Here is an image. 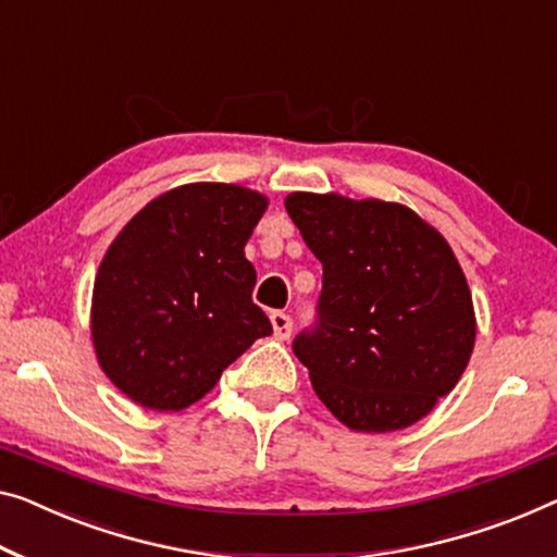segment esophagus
I'll return each instance as SVG.
<instances>
[{"label": "esophagus", "mask_w": 557, "mask_h": 557, "mask_svg": "<svg viewBox=\"0 0 557 557\" xmlns=\"http://www.w3.org/2000/svg\"><path fill=\"white\" fill-rule=\"evenodd\" d=\"M270 322H272V330H275L277 339H287L289 332H293V320H289V314H285V312H272Z\"/></svg>", "instance_id": "esophagus-1"}]
</instances>
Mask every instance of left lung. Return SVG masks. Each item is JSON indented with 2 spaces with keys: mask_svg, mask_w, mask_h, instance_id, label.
I'll return each instance as SVG.
<instances>
[{
  "mask_svg": "<svg viewBox=\"0 0 557 557\" xmlns=\"http://www.w3.org/2000/svg\"><path fill=\"white\" fill-rule=\"evenodd\" d=\"M285 207L322 262L318 327L293 343L312 389L358 433L414 425L458 385L475 347L458 257L400 202L293 193Z\"/></svg>",
  "mask_w": 557,
  "mask_h": 557,
  "instance_id": "8db88e82",
  "label": "left lung"
}]
</instances>
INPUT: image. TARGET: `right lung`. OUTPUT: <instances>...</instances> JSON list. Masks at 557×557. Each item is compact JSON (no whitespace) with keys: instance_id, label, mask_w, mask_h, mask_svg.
<instances>
[{"instance_id":"add662e5","label":"right lung","mask_w":557,"mask_h":557,"mask_svg":"<svg viewBox=\"0 0 557 557\" xmlns=\"http://www.w3.org/2000/svg\"><path fill=\"white\" fill-rule=\"evenodd\" d=\"M268 197L193 182L154 197L99 264L89 330L99 368L132 403L177 412L218 385L272 325L252 302L245 245Z\"/></svg>"}]
</instances>
